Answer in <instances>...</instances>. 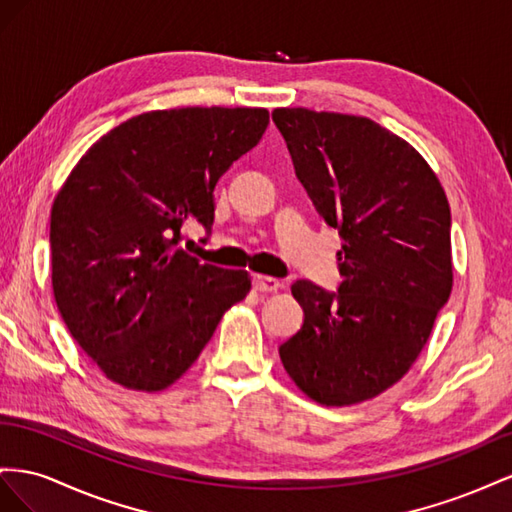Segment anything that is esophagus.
<instances>
[{
    "instance_id": "34e87169",
    "label": "esophagus",
    "mask_w": 512,
    "mask_h": 512,
    "mask_svg": "<svg viewBox=\"0 0 512 512\" xmlns=\"http://www.w3.org/2000/svg\"><path fill=\"white\" fill-rule=\"evenodd\" d=\"M253 287L259 294H270V291H276L281 287V281L270 279V276H253Z\"/></svg>"
}]
</instances>
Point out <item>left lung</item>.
<instances>
[{"instance_id":"obj_1","label":"left lung","mask_w":512,"mask_h":512,"mask_svg":"<svg viewBox=\"0 0 512 512\" xmlns=\"http://www.w3.org/2000/svg\"><path fill=\"white\" fill-rule=\"evenodd\" d=\"M296 175L343 240L337 291L296 281L304 321L279 354L321 405L377 397L410 371L452 289L450 206L410 143L369 118L274 109Z\"/></svg>"}]
</instances>
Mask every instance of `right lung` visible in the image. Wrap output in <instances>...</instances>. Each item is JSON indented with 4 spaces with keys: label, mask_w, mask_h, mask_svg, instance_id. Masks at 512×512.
<instances>
[{
    "label": "right lung",
    "mask_w": 512,
    "mask_h": 512,
    "mask_svg": "<svg viewBox=\"0 0 512 512\" xmlns=\"http://www.w3.org/2000/svg\"><path fill=\"white\" fill-rule=\"evenodd\" d=\"M266 109L186 107L135 115L100 137L51 210L57 309L115 384L171 386L199 358L244 270L201 266L178 246L186 225L206 236L218 178L266 133Z\"/></svg>",
    "instance_id": "right-lung-1"
}]
</instances>
